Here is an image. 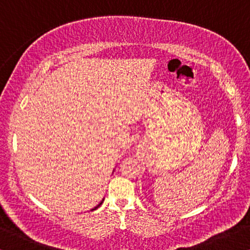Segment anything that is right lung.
<instances>
[{
	"label": "right lung",
	"mask_w": 250,
	"mask_h": 250,
	"mask_svg": "<svg viewBox=\"0 0 250 250\" xmlns=\"http://www.w3.org/2000/svg\"><path fill=\"white\" fill-rule=\"evenodd\" d=\"M102 205V202L101 203H100V205L99 206H96V207L95 208H94V209H91V210H95V209H97V208H99L100 207V206H101Z\"/></svg>",
	"instance_id": "right-lung-1"
}]
</instances>
